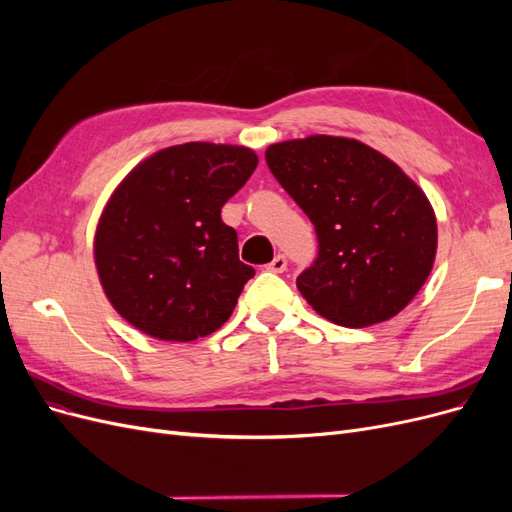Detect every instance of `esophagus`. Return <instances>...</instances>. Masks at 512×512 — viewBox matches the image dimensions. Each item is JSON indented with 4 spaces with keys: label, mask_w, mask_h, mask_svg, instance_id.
Wrapping results in <instances>:
<instances>
[{
    "label": "esophagus",
    "mask_w": 512,
    "mask_h": 512,
    "mask_svg": "<svg viewBox=\"0 0 512 512\" xmlns=\"http://www.w3.org/2000/svg\"><path fill=\"white\" fill-rule=\"evenodd\" d=\"M286 265H288V260H286V256H282V254H277L269 265H267V269L269 271H273V273H284L286 271Z\"/></svg>",
    "instance_id": "esophagus-1"
}]
</instances>
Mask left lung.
I'll return each instance as SVG.
<instances>
[{
  "mask_svg": "<svg viewBox=\"0 0 512 512\" xmlns=\"http://www.w3.org/2000/svg\"><path fill=\"white\" fill-rule=\"evenodd\" d=\"M265 158L316 226L318 258L297 277L303 299L348 329L397 316L436 260L438 224L425 192L393 160L346 136L275 143Z\"/></svg>",
  "mask_w": 512,
  "mask_h": 512,
  "instance_id": "1",
  "label": "left lung"
}]
</instances>
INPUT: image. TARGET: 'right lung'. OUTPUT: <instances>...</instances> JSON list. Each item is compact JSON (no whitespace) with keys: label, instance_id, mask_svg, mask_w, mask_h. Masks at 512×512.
<instances>
[{"label":"right lung","instance_id":"right-lung-1","mask_svg":"<svg viewBox=\"0 0 512 512\" xmlns=\"http://www.w3.org/2000/svg\"><path fill=\"white\" fill-rule=\"evenodd\" d=\"M256 166L241 145L185 143L156 151L117 185L94 260L106 299L134 329L183 344L230 318L254 269L239 260L220 211Z\"/></svg>","mask_w":512,"mask_h":512}]
</instances>
